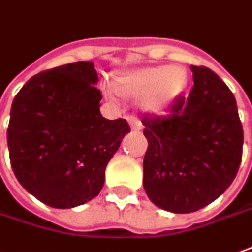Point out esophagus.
<instances>
[{"instance_id":"obj_1","label":"esophagus","mask_w":252,"mask_h":252,"mask_svg":"<svg viewBox=\"0 0 252 252\" xmlns=\"http://www.w3.org/2000/svg\"><path fill=\"white\" fill-rule=\"evenodd\" d=\"M129 123H130V127H131V130H134V131H137V130L141 129V125H140V122L136 121V119H133V118H129Z\"/></svg>"}]
</instances>
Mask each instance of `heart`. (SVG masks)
<instances>
[{
	"label": "heart",
	"instance_id": "1",
	"mask_svg": "<svg viewBox=\"0 0 252 252\" xmlns=\"http://www.w3.org/2000/svg\"><path fill=\"white\" fill-rule=\"evenodd\" d=\"M187 87V72L182 66H146L123 70L105 84L111 98H138L146 115H163Z\"/></svg>",
	"mask_w": 252,
	"mask_h": 252
}]
</instances>
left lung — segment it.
Returning <instances> with one entry per match:
<instances>
[{"mask_svg": "<svg viewBox=\"0 0 252 252\" xmlns=\"http://www.w3.org/2000/svg\"><path fill=\"white\" fill-rule=\"evenodd\" d=\"M190 97L169 115L144 116L143 185L158 208L189 214L227 190L240 166L243 126L233 93L208 67L191 66Z\"/></svg>", "mask_w": 252, "mask_h": 252, "instance_id": "8db88e82", "label": "left lung"}]
</instances>
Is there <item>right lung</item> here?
Returning a JSON list of instances; mask_svg holds the SVG:
<instances>
[{"label":"right lung","instance_id":"right-lung-1","mask_svg":"<svg viewBox=\"0 0 252 252\" xmlns=\"http://www.w3.org/2000/svg\"><path fill=\"white\" fill-rule=\"evenodd\" d=\"M97 70L80 61L33 76L13 98L6 133L13 173L22 187L52 208L97 197L105 168L130 131L99 112Z\"/></svg>","mask_w":252,"mask_h":252}]
</instances>
